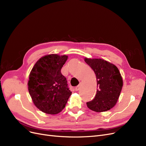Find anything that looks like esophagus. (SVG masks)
<instances>
[{
    "mask_svg": "<svg viewBox=\"0 0 146 146\" xmlns=\"http://www.w3.org/2000/svg\"><path fill=\"white\" fill-rule=\"evenodd\" d=\"M80 85H79L77 86V87H75V91H79L80 90Z\"/></svg>",
    "mask_w": 146,
    "mask_h": 146,
    "instance_id": "obj_1",
    "label": "esophagus"
}]
</instances>
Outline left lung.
<instances>
[{
	"label": "left lung",
	"mask_w": 146,
	"mask_h": 146,
	"mask_svg": "<svg viewBox=\"0 0 146 146\" xmlns=\"http://www.w3.org/2000/svg\"><path fill=\"white\" fill-rule=\"evenodd\" d=\"M84 60L94 72L98 88L94 98L87 102V105L95 112L108 111L115 105L123 87L119 70L104 59L85 58Z\"/></svg>",
	"instance_id": "8db88e82"
}]
</instances>
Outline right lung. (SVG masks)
<instances>
[{
    "label": "right lung",
    "mask_w": 146,
    "mask_h": 146,
    "mask_svg": "<svg viewBox=\"0 0 146 146\" xmlns=\"http://www.w3.org/2000/svg\"><path fill=\"white\" fill-rule=\"evenodd\" d=\"M66 55L51 54L41 58L29 74L28 90L34 105L48 114H56L66 106L72 92L61 70Z\"/></svg>",
    "instance_id": "obj_1"
}]
</instances>
